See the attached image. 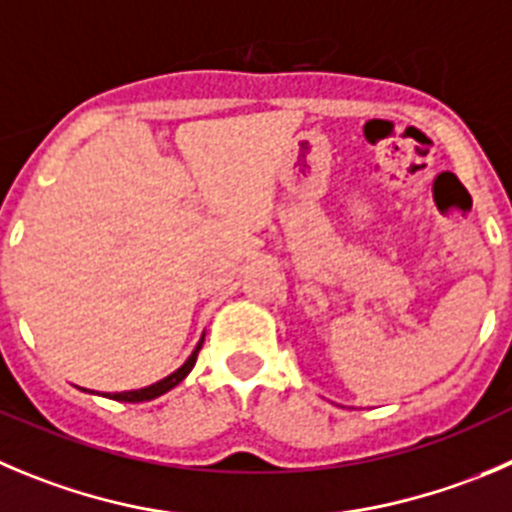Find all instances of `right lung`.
I'll use <instances>...</instances> for the list:
<instances>
[{
  "mask_svg": "<svg viewBox=\"0 0 512 512\" xmlns=\"http://www.w3.org/2000/svg\"><path fill=\"white\" fill-rule=\"evenodd\" d=\"M204 341V338H202ZM202 341H199V346L194 348V353H191L189 358H186V364L181 366L179 371H174L171 376H166V379L156 381V384L146 386V389H138V391H123V394H111V399H118V401H151L156 399V396L166 394L169 389H174L179 381L186 379V374H189L191 369H194V364H197V356H199V348H202Z\"/></svg>",
  "mask_w": 512,
  "mask_h": 512,
  "instance_id": "obj_1",
  "label": "right lung"
}]
</instances>
